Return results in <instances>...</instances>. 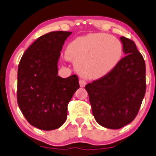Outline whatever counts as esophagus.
I'll list each match as a JSON object with an SVG mask.
<instances>
[{
	"mask_svg": "<svg viewBox=\"0 0 156 156\" xmlns=\"http://www.w3.org/2000/svg\"><path fill=\"white\" fill-rule=\"evenodd\" d=\"M79 83H80V86L81 87V88H83V87H85V85H86V82L83 80H80Z\"/></svg>",
	"mask_w": 156,
	"mask_h": 156,
	"instance_id": "obj_1",
	"label": "esophagus"
}]
</instances>
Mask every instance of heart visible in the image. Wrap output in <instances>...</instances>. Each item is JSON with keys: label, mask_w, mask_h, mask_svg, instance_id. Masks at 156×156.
I'll return each mask as SVG.
<instances>
[{"label": "heart", "mask_w": 156, "mask_h": 156, "mask_svg": "<svg viewBox=\"0 0 156 156\" xmlns=\"http://www.w3.org/2000/svg\"><path fill=\"white\" fill-rule=\"evenodd\" d=\"M120 40L104 33H90L71 41L65 55L74 63L80 74L99 79L108 74L120 62L123 55Z\"/></svg>", "instance_id": "heart-1"}]
</instances>
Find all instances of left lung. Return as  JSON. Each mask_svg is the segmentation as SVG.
<instances>
[{"label":"left lung","instance_id":"1","mask_svg":"<svg viewBox=\"0 0 156 156\" xmlns=\"http://www.w3.org/2000/svg\"><path fill=\"white\" fill-rule=\"evenodd\" d=\"M120 39L126 56L108 74L85 87L96 121L112 129L135 119L146 91L144 59L133 41Z\"/></svg>","mask_w":156,"mask_h":156}]
</instances>
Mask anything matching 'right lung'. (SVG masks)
<instances>
[{
    "instance_id": "add662e5",
    "label": "right lung",
    "mask_w": 156,
    "mask_h": 156,
    "mask_svg": "<svg viewBox=\"0 0 156 156\" xmlns=\"http://www.w3.org/2000/svg\"><path fill=\"white\" fill-rule=\"evenodd\" d=\"M71 33L54 31L40 36L18 65V106L27 120L39 129H56L65 123L68 104L80 88L76 75L58 76L60 52Z\"/></svg>"
}]
</instances>
